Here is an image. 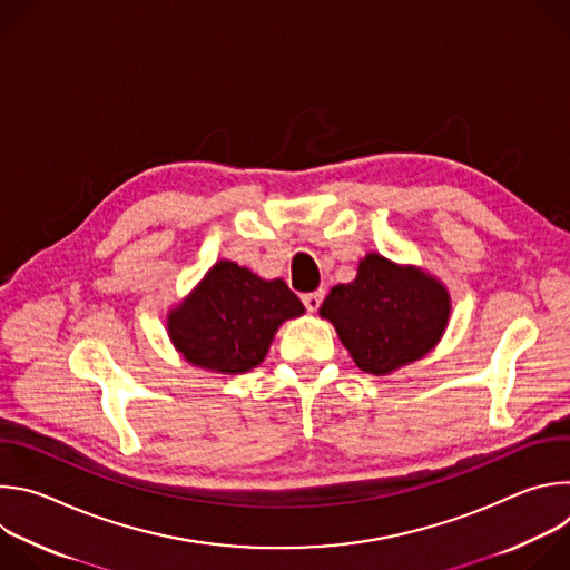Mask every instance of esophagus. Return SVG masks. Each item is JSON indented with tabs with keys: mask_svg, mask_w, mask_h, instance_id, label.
Instances as JSON below:
<instances>
[{
	"mask_svg": "<svg viewBox=\"0 0 570 570\" xmlns=\"http://www.w3.org/2000/svg\"><path fill=\"white\" fill-rule=\"evenodd\" d=\"M322 299H324V291H313V293H306V295H302V302H304L306 311H311V313L320 308Z\"/></svg>",
	"mask_w": 570,
	"mask_h": 570,
	"instance_id": "34e87169",
	"label": "esophagus"
}]
</instances>
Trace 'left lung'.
Returning a JSON list of instances; mask_svg holds the SVG:
<instances>
[{"mask_svg":"<svg viewBox=\"0 0 570 570\" xmlns=\"http://www.w3.org/2000/svg\"><path fill=\"white\" fill-rule=\"evenodd\" d=\"M449 313L442 282L376 253L365 255L356 279L334 286L320 306L354 363L376 376L426 356L440 343Z\"/></svg>","mask_w":570,"mask_h":570,"instance_id":"1","label":"left lung"}]
</instances>
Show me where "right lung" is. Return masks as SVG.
<instances>
[{
  "label": "right lung",
  "mask_w": 570,
  "mask_h": 570,
  "mask_svg": "<svg viewBox=\"0 0 570 570\" xmlns=\"http://www.w3.org/2000/svg\"><path fill=\"white\" fill-rule=\"evenodd\" d=\"M304 313L284 279H262L234 262L214 264L167 315L174 347L196 367L243 374L257 367L279 324Z\"/></svg>",
  "instance_id": "right-lung-1"
}]
</instances>
